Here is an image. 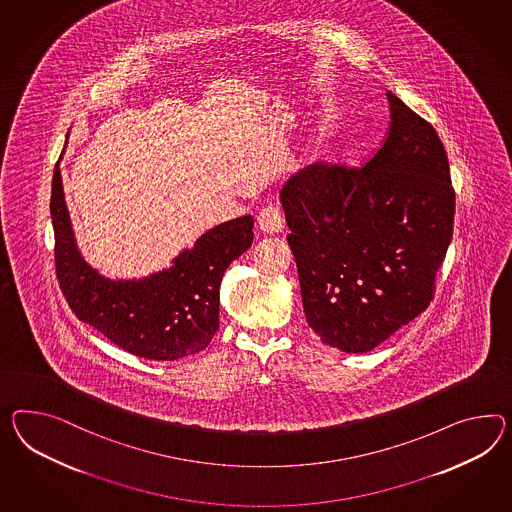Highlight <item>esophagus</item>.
<instances>
[{"label": "esophagus", "instance_id": "esophagus-1", "mask_svg": "<svg viewBox=\"0 0 512 512\" xmlns=\"http://www.w3.org/2000/svg\"><path fill=\"white\" fill-rule=\"evenodd\" d=\"M258 228L263 234H278L284 228V217L275 206H267L258 215Z\"/></svg>", "mask_w": 512, "mask_h": 512}]
</instances>
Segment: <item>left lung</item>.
<instances>
[{"mask_svg": "<svg viewBox=\"0 0 512 512\" xmlns=\"http://www.w3.org/2000/svg\"><path fill=\"white\" fill-rule=\"evenodd\" d=\"M388 100V135L364 167L314 163L280 191L306 321L343 353L375 349L427 310L453 237L446 148Z\"/></svg>", "mask_w": 512, "mask_h": 512, "instance_id": "left-lung-1", "label": "left lung"}]
</instances>
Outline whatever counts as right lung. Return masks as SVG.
I'll return each instance as SVG.
<instances>
[{
	"label": "right lung",
	"instance_id": "right-lung-1",
	"mask_svg": "<svg viewBox=\"0 0 512 512\" xmlns=\"http://www.w3.org/2000/svg\"><path fill=\"white\" fill-rule=\"evenodd\" d=\"M55 273L68 306L124 351L176 360L210 345L219 330V288L228 265L252 245L250 215L198 237L172 267L139 280H111L83 260L66 210L59 163L52 182Z\"/></svg>",
	"mask_w": 512,
	"mask_h": 512
}]
</instances>
